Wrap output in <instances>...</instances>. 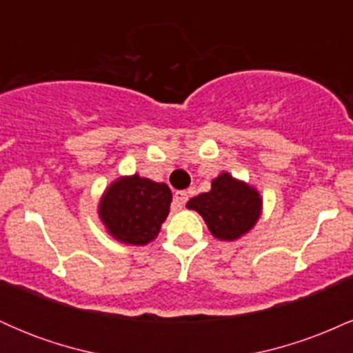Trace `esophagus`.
I'll list each match as a JSON object with an SVG mask.
<instances>
[{
	"label": "esophagus",
	"mask_w": 353,
	"mask_h": 353,
	"mask_svg": "<svg viewBox=\"0 0 353 353\" xmlns=\"http://www.w3.org/2000/svg\"><path fill=\"white\" fill-rule=\"evenodd\" d=\"M188 199H189V194L185 192V190H177V192L174 194V208L182 209L185 202H188Z\"/></svg>",
	"instance_id": "34e87169"
}]
</instances>
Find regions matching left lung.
Returning <instances> with one entry per match:
<instances>
[{"label": "left lung", "mask_w": 353, "mask_h": 353, "mask_svg": "<svg viewBox=\"0 0 353 353\" xmlns=\"http://www.w3.org/2000/svg\"><path fill=\"white\" fill-rule=\"evenodd\" d=\"M188 208L204 217L210 234L219 241H236L255 225L262 199L249 184L222 172L212 181L209 192L192 197Z\"/></svg>", "instance_id": "left-lung-1"}]
</instances>
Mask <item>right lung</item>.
Returning <instances> with one entry per match:
<instances>
[{"instance_id": "obj_1", "label": "right lung", "mask_w": 353, "mask_h": 353, "mask_svg": "<svg viewBox=\"0 0 353 353\" xmlns=\"http://www.w3.org/2000/svg\"><path fill=\"white\" fill-rule=\"evenodd\" d=\"M172 194L164 182L134 174L112 182L99 204V217L117 241L144 245L156 239L171 208Z\"/></svg>"}]
</instances>
